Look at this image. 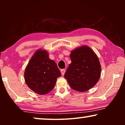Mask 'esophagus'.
<instances>
[{
  "label": "esophagus",
  "instance_id": "esophagus-1",
  "mask_svg": "<svg viewBox=\"0 0 125 125\" xmlns=\"http://www.w3.org/2000/svg\"><path fill=\"white\" fill-rule=\"evenodd\" d=\"M61 74H62V76H64L65 73V69H61Z\"/></svg>",
  "mask_w": 125,
  "mask_h": 125
}]
</instances>
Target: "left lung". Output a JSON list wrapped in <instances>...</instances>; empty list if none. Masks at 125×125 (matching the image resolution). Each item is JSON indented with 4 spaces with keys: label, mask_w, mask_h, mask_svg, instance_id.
<instances>
[{
    "label": "left lung",
    "mask_w": 125,
    "mask_h": 125,
    "mask_svg": "<svg viewBox=\"0 0 125 125\" xmlns=\"http://www.w3.org/2000/svg\"><path fill=\"white\" fill-rule=\"evenodd\" d=\"M72 62L64 77L73 89L84 92L93 88L101 76V65L95 53L87 46L75 49L70 54Z\"/></svg>",
    "instance_id": "obj_1"
}]
</instances>
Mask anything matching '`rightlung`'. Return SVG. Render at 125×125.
<instances>
[{"label":"right lung","mask_w":125,"mask_h":125,"mask_svg":"<svg viewBox=\"0 0 125 125\" xmlns=\"http://www.w3.org/2000/svg\"><path fill=\"white\" fill-rule=\"evenodd\" d=\"M61 75L55 61L49 59L47 51L42 49L33 54L24 72L26 84L35 93L42 95L53 89Z\"/></svg>","instance_id":"right-lung-1"}]
</instances>
